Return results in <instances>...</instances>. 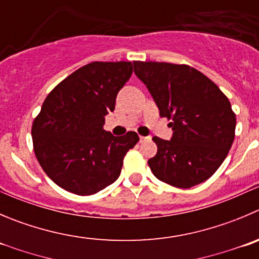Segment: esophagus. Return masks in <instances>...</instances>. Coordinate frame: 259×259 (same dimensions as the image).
<instances>
[{
	"instance_id": "esophagus-1",
	"label": "esophagus",
	"mask_w": 259,
	"mask_h": 259,
	"mask_svg": "<svg viewBox=\"0 0 259 259\" xmlns=\"http://www.w3.org/2000/svg\"><path fill=\"white\" fill-rule=\"evenodd\" d=\"M150 139H151L150 136H140V140H141V141H147V140Z\"/></svg>"
}]
</instances>
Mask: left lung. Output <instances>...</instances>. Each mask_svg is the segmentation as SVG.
<instances>
[{"instance_id": "1", "label": "left lung", "mask_w": 259, "mask_h": 259, "mask_svg": "<svg viewBox=\"0 0 259 259\" xmlns=\"http://www.w3.org/2000/svg\"><path fill=\"white\" fill-rule=\"evenodd\" d=\"M161 117L171 119L170 141L154 137L149 166L159 181L191 188L207 181L233 145L236 118L230 102L207 76L187 65L134 62Z\"/></svg>"}]
</instances>
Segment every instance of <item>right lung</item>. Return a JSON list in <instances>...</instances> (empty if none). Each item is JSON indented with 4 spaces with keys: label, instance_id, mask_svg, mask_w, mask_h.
Wrapping results in <instances>:
<instances>
[{
    "label": "right lung",
    "instance_id": "1",
    "mask_svg": "<svg viewBox=\"0 0 259 259\" xmlns=\"http://www.w3.org/2000/svg\"><path fill=\"white\" fill-rule=\"evenodd\" d=\"M132 71L123 61L89 63L46 98L31 128L34 152L61 188L90 196L118 179L125 154L140 139L132 131L113 136L103 125Z\"/></svg>",
    "mask_w": 259,
    "mask_h": 259
}]
</instances>
